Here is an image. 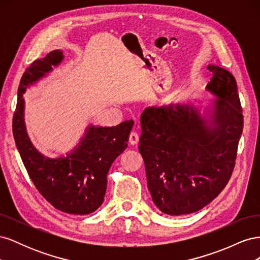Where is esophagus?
Instances as JSON below:
<instances>
[{
    "label": "esophagus",
    "instance_id": "obj_1",
    "mask_svg": "<svg viewBox=\"0 0 260 260\" xmlns=\"http://www.w3.org/2000/svg\"><path fill=\"white\" fill-rule=\"evenodd\" d=\"M128 142L131 144V145H136L138 144L139 142V135L136 132V131H131L130 135H129V138H128Z\"/></svg>",
    "mask_w": 260,
    "mask_h": 260
}]
</instances>
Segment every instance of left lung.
Returning <instances> with one entry per match:
<instances>
[{"mask_svg": "<svg viewBox=\"0 0 260 260\" xmlns=\"http://www.w3.org/2000/svg\"><path fill=\"white\" fill-rule=\"evenodd\" d=\"M207 90L215 101L208 125L193 103L148 107L141 115L142 155L147 187L156 207L170 216L199 211L221 193L235 166L243 131L237 80L209 65Z\"/></svg>", "mask_w": 260, "mask_h": 260, "instance_id": "8db88e82", "label": "left lung"}]
</instances>
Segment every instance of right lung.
<instances>
[{
    "label": "right lung",
    "instance_id": "add662e5",
    "mask_svg": "<svg viewBox=\"0 0 260 260\" xmlns=\"http://www.w3.org/2000/svg\"><path fill=\"white\" fill-rule=\"evenodd\" d=\"M61 59L60 51H52L25 70L13 117V135L28 175L43 198L60 211L88 215L103 204L108 170L127 148L133 120H125L116 127L92 125L79 146L67 157L50 159L39 153L25 129L22 94L29 84L51 72L52 66L58 65Z\"/></svg>",
    "mask_w": 260,
    "mask_h": 260
}]
</instances>
